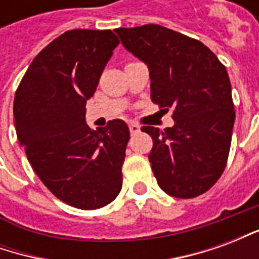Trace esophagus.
<instances>
[{
    "label": "esophagus",
    "instance_id": "34e87169",
    "mask_svg": "<svg viewBox=\"0 0 259 259\" xmlns=\"http://www.w3.org/2000/svg\"><path fill=\"white\" fill-rule=\"evenodd\" d=\"M129 129H130V133H132V135H136L137 132H140V127H139V126H137L136 123H130Z\"/></svg>",
    "mask_w": 259,
    "mask_h": 259
}]
</instances>
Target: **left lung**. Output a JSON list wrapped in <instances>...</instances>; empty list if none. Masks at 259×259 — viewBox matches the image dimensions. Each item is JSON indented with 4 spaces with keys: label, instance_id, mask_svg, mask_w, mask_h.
Masks as SVG:
<instances>
[{
    "label": "left lung",
    "instance_id": "1",
    "mask_svg": "<svg viewBox=\"0 0 259 259\" xmlns=\"http://www.w3.org/2000/svg\"><path fill=\"white\" fill-rule=\"evenodd\" d=\"M115 31L150 69L151 101L174 111L172 127H141L152 137L148 159L158 185L178 198L204 194L226 168L232 143L236 112L225 65L201 41L163 26Z\"/></svg>",
    "mask_w": 259,
    "mask_h": 259
}]
</instances>
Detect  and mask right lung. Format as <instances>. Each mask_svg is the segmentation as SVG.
<instances>
[{
	"instance_id": "1",
	"label": "right lung",
	"mask_w": 259,
	"mask_h": 259,
	"mask_svg": "<svg viewBox=\"0 0 259 259\" xmlns=\"http://www.w3.org/2000/svg\"><path fill=\"white\" fill-rule=\"evenodd\" d=\"M118 44L111 30L65 31L33 59L15 93L16 135L31 168L57 198L79 209L105 206L122 189L127 124L113 119L93 130L84 119Z\"/></svg>"
}]
</instances>
